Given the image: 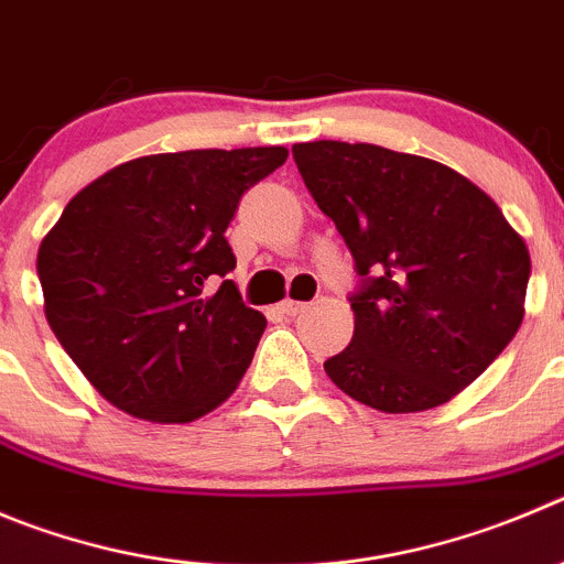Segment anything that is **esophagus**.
<instances>
[{"label":"esophagus","mask_w":564,"mask_h":564,"mask_svg":"<svg viewBox=\"0 0 564 564\" xmlns=\"http://www.w3.org/2000/svg\"><path fill=\"white\" fill-rule=\"evenodd\" d=\"M308 308V303H300V300H283L281 303V312L289 314V317H294V314H303Z\"/></svg>","instance_id":"obj_1"}]
</instances>
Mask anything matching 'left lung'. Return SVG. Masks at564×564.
I'll list each match as a JSON object with an SVG mask.
<instances>
[{"instance_id":"obj_1","label":"left lung","mask_w":564,"mask_h":564,"mask_svg":"<svg viewBox=\"0 0 564 564\" xmlns=\"http://www.w3.org/2000/svg\"><path fill=\"white\" fill-rule=\"evenodd\" d=\"M292 155L356 258L350 345L325 361L354 401L425 412L470 387L523 323L531 258L496 199L456 170L378 144Z\"/></svg>"}]
</instances>
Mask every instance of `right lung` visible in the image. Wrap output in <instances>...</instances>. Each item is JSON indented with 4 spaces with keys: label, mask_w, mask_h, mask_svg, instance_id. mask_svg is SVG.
<instances>
[{
    "label": "right lung",
    "mask_w": 564,
    "mask_h": 564,
    "mask_svg": "<svg viewBox=\"0 0 564 564\" xmlns=\"http://www.w3.org/2000/svg\"><path fill=\"white\" fill-rule=\"evenodd\" d=\"M286 155H144L68 199L39 247L44 314L105 401L150 423H192L234 394L267 319L225 281L236 267L225 230L241 194Z\"/></svg>",
    "instance_id": "1"
}]
</instances>
